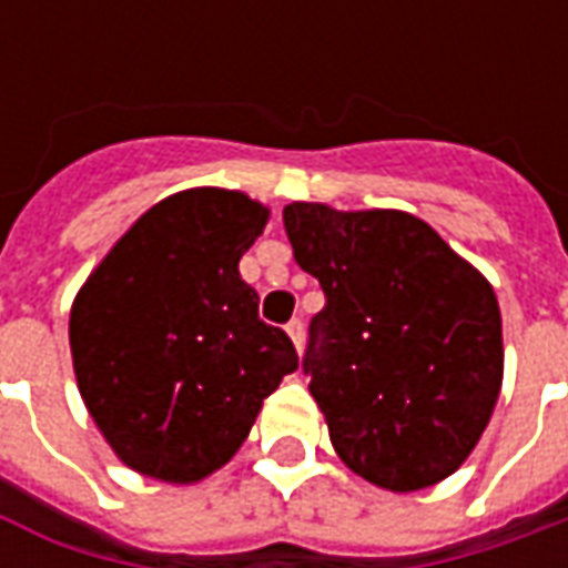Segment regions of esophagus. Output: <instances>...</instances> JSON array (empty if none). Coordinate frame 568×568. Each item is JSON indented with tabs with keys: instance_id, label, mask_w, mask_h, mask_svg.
Masks as SVG:
<instances>
[{
	"instance_id": "1",
	"label": "esophagus",
	"mask_w": 568,
	"mask_h": 568,
	"mask_svg": "<svg viewBox=\"0 0 568 568\" xmlns=\"http://www.w3.org/2000/svg\"><path fill=\"white\" fill-rule=\"evenodd\" d=\"M285 332H288V337H292L295 349H301V346H304V322L292 320L288 325H285Z\"/></svg>"
}]
</instances>
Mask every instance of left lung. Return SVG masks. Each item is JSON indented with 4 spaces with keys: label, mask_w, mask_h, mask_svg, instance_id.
<instances>
[{
    "label": "left lung",
    "mask_w": 568,
    "mask_h": 568,
    "mask_svg": "<svg viewBox=\"0 0 568 568\" xmlns=\"http://www.w3.org/2000/svg\"><path fill=\"white\" fill-rule=\"evenodd\" d=\"M283 222L295 261L325 292L304 374L337 456L393 493L453 475L501 389L493 285L410 212L297 200Z\"/></svg>",
    "instance_id": "8db88e82"
}]
</instances>
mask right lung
<instances>
[{"instance_id": "add662e5", "label": "right lung", "mask_w": 568, "mask_h": 568, "mask_svg": "<svg viewBox=\"0 0 568 568\" xmlns=\"http://www.w3.org/2000/svg\"><path fill=\"white\" fill-rule=\"evenodd\" d=\"M267 219L240 191H179L118 240L75 295L79 393L133 471L170 484L212 475L297 368L295 344L258 320V292L240 276Z\"/></svg>"}]
</instances>
